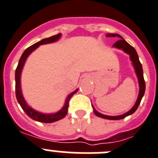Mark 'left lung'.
I'll use <instances>...</instances> for the list:
<instances>
[{"instance_id": "obj_1", "label": "left lung", "mask_w": 158, "mask_h": 158, "mask_svg": "<svg viewBox=\"0 0 158 158\" xmlns=\"http://www.w3.org/2000/svg\"><path fill=\"white\" fill-rule=\"evenodd\" d=\"M106 37H117V38H120V40H118L117 42H115L114 45H113V47L117 48L119 49H122L123 52H125L126 53L130 55V59L132 61V64L135 68V71L136 76L138 77V80H139V96H138L137 101H136L135 106L124 114L120 115V116H107V115H104L102 113H98L96 109L94 108V106H92L94 109V113L98 117H102L103 119H107V120H121L123 119L126 116H129V115L134 113L136 110H137L138 107H139V104L141 102L142 98H143V95L145 94V90H146V84H145V80L144 77H143V66H142V64L140 63L139 59V56L137 54V52L135 49L134 47H132L130 44L127 43L126 41L120 36V35L118 34H107Z\"/></svg>"}]
</instances>
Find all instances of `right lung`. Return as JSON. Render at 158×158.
<instances>
[{
  "mask_svg": "<svg viewBox=\"0 0 158 158\" xmlns=\"http://www.w3.org/2000/svg\"><path fill=\"white\" fill-rule=\"evenodd\" d=\"M61 36V34H58V35H53L52 37H49L48 38H45L42 39L40 42H38L37 43L34 44L31 46L28 47L26 50L23 52L22 56H21L20 59L19 60V64L17 66L16 69H15V96H16V99L20 105L21 108L26 113V114L29 116L30 118L33 119L34 120H36L38 122H42V123H52V122L57 121V120H61L68 113V109H69V101H70L71 98L73 96L76 92L78 91V89H76L75 91L71 93L69 96L67 97L66 101H65L64 106H63L61 109L58 111L57 113H51V114H45V113H42L40 112L35 110L32 108L30 107L27 104L26 101L24 99L23 96L22 90H21V82H20V77H21V72H22L23 68L24 66V64L26 61L27 58L28 57L31 52L34 50L37 49V48L41 45H44V44H49L55 42L56 41L59 40V38Z\"/></svg>",
  "mask_w": 158,
  "mask_h": 158,
  "instance_id": "right-lung-1",
  "label": "right lung"
}]
</instances>
